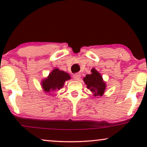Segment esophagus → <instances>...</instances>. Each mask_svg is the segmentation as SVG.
<instances>
[{"label": "esophagus", "mask_w": 147, "mask_h": 147, "mask_svg": "<svg viewBox=\"0 0 147 147\" xmlns=\"http://www.w3.org/2000/svg\"><path fill=\"white\" fill-rule=\"evenodd\" d=\"M80 77H81V76H80V74L79 73H76L73 76L74 80H78L80 78Z\"/></svg>", "instance_id": "1"}]
</instances>
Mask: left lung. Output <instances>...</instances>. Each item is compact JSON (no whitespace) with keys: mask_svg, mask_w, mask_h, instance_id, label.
Segmentation results:
<instances>
[{"mask_svg":"<svg viewBox=\"0 0 147 147\" xmlns=\"http://www.w3.org/2000/svg\"><path fill=\"white\" fill-rule=\"evenodd\" d=\"M91 72V74H87L86 76L84 81L94 96H102L106 90V83L103 81L100 74L94 68L92 69Z\"/></svg>","mask_w":147,"mask_h":147,"instance_id":"8db88e82","label":"left lung"}]
</instances>
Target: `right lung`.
<instances>
[{"label":"right lung","mask_w":147,"mask_h":147,"mask_svg":"<svg viewBox=\"0 0 147 147\" xmlns=\"http://www.w3.org/2000/svg\"><path fill=\"white\" fill-rule=\"evenodd\" d=\"M70 78L71 77L67 73L55 68L46 79L41 82V86L44 91L49 93L63 88L65 82Z\"/></svg>","instance_id":"1"}]
</instances>
